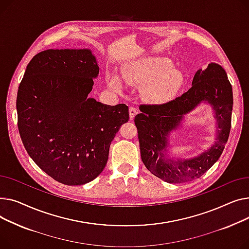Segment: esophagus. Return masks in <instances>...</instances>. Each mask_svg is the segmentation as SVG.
Segmentation results:
<instances>
[{"label":"esophagus","instance_id":"1","mask_svg":"<svg viewBox=\"0 0 249 249\" xmlns=\"http://www.w3.org/2000/svg\"><path fill=\"white\" fill-rule=\"evenodd\" d=\"M128 112H129V118H130V119H134L135 116H136V114L138 113V109H137L136 107L131 106V107H129Z\"/></svg>","mask_w":249,"mask_h":249}]
</instances>
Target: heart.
<instances>
[{
	"instance_id": "b5f03b06",
	"label": "heart",
	"mask_w": 249,
	"mask_h": 249,
	"mask_svg": "<svg viewBox=\"0 0 249 249\" xmlns=\"http://www.w3.org/2000/svg\"><path fill=\"white\" fill-rule=\"evenodd\" d=\"M170 62L160 58H145L137 62L124 72V77L128 84L145 85L144 95L163 100L170 97L182 82L181 72L171 69ZM107 84L111 89L122 91L123 84L115 75L107 76Z\"/></svg>"
}]
</instances>
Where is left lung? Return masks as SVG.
<instances>
[{
    "label": "left lung",
    "instance_id": "8db88e82",
    "mask_svg": "<svg viewBox=\"0 0 249 249\" xmlns=\"http://www.w3.org/2000/svg\"><path fill=\"white\" fill-rule=\"evenodd\" d=\"M202 101L210 103L217 122V137L213 147L201 155L187 160H175L164 153L168 136L180 123L183 115ZM233 107L232 86L225 70L210 63L199 69L188 91L163 105H142L135 118L141 157L143 165L156 177L177 184L200 178L220 158L228 141Z\"/></svg>",
    "mask_w": 249,
    "mask_h": 249
}]
</instances>
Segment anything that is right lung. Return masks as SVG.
Masks as SVG:
<instances>
[{
	"label": "right lung",
	"instance_id": "obj_1",
	"mask_svg": "<svg viewBox=\"0 0 249 249\" xmlns=\"http://www.w3.org/2000/svg\"><path fill=\"white\" fill-rule=\"evenodd\" d=\"M99 67L89 49H48L27 65L17 94L18 128L35 164L57 182L83 185L104 171L128 107L87 97Z\"/></svg>",
	"mask_w": 249,
	"mask_h": 249
}]
</instances>
